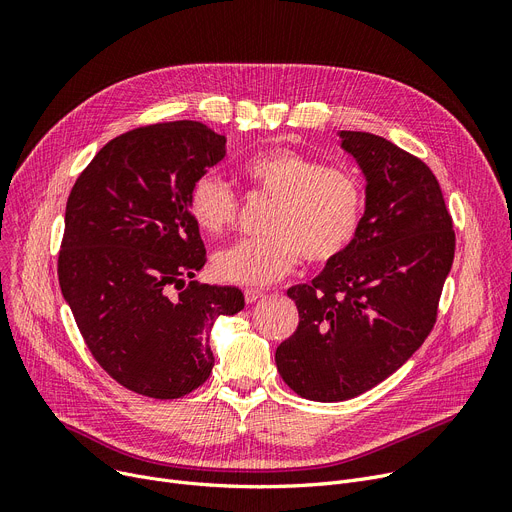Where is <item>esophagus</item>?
<instances>
[{"instance_id":"obj_1","label":"esophagus","mask_w":512,"mask_h":512,"mask_svg":"<svg viewBox=\"0 0 512 512\" xmlns=\"http://www.w3.org/2000/svg\"><path fill=\"white\" fill-rule=\"evenodd\" d=\"M265 297V292L263 290H257V288H247L245 290V301L251 305V303H257L259 299H263Z\"/></svg>"}]
</instances>
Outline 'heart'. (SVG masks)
Returning <instances> with one entry per match:
<instances>
[{"mask_svg": "<svg viewBox=\"0 0 512 512\" xmlns=\"http://www.w3.org/2000/svg\"><path fill=\"white\" fill-rule=\"evenodd\" d=\"M253 193L274 199L265 230L215 253V276L242 286H267L288 276L301 257L309 263L338 259L361 228L365 195L359 178L288 147L251 155L240 166ZM188 211L209 234L234 226L238 199L218 176L201 174L188 191Z\"/></svg>", "mask_w": 512, "mask_h": 512, "instance_id": "1", "label": "heart"}]
</instances>
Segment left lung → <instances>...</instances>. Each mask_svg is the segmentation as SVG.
<instances>
[{
    "mask_svg": "<svg viewBox=\"0 0 512 512\" xmlns=\"http://www.w3.org/2000/svg\"><path fill=\"white\" fill-rule=\"evenodd\" d=\"M340 139L367 178L361 228L311 284L288 288L299 326L276 351L288 388L317 402L355 398L411 359L434 330L456 245L419 157L369 132Z\"/></svg>",
    "mask_w": 512,
    "mask_h": 512,
    "instance_id": "obj_1",
    "label": "left lung"
}]
</instances>
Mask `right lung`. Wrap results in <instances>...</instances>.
Instances as JSON below:
<instances>
[{
	"instance_id": "obj_1",
	"label": "right lung",
	"mask_w": 512,
	"mask_h": 512,
	"mask_svg": "<svg viewBox=\"0 0 512 512\" xmlns=\"http://www.w3.org/2000/svg\"><path fill=\"white\" fill-rule=\"evenodd\" d=\"M226 155L201 122L128 130L76 178L58 278L80 336L126 390L172 400L211 373L209 332L245 297L232 286L184 282L207 261L188 191Z\"/></svg>"
}]
</instances>
